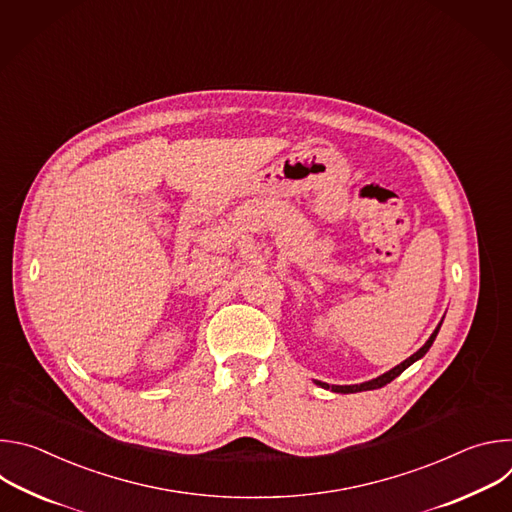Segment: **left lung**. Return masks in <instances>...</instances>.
Returning a JSON list of instances; mask_svg holds the SVG:
<instances>
[{
	"label": "left lung",
	"instance_id": "1",
	"mask_svg": "<svg viewBox=\"0 0 512 512\" xmlns=\"http://www.w3.org/2000/svg\"><path fill=\"white\" fill-rule=\"evenodd\" d=\"M440 326H442V322L437 324V328L433 330V334L429 336V340L415 352V354H411L407 360H403L401 364H397L395 369H391L389 373H385V375H381V377H377V379H373V381H369V383H360V385H326V383H320V381H316V385H320V387H324V389H332L334 393H358V391H371V389H381V387H385L387 383H391L395 377H399L407 367H411V364L415 362V360H419L427 350H429V346L433 344V340H435V336H437V332H440Z\"/></svg>",
	"mask_w": 512,
	"mask_h": 512
}]
</instances>
